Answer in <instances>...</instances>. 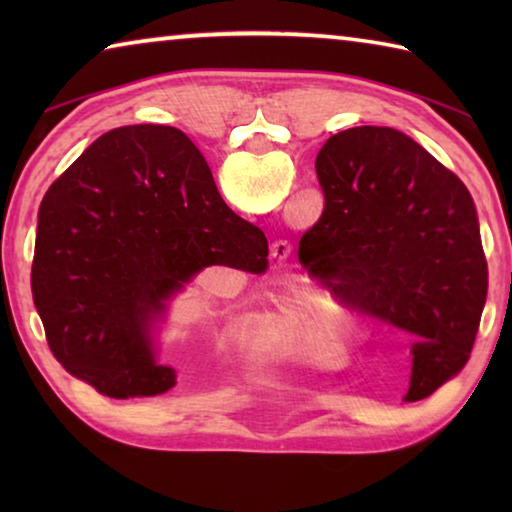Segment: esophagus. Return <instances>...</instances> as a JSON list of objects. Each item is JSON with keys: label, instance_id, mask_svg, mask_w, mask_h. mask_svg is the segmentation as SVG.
<instances>
[{"label": "esophagus", "instance_id": "esophagus-1", "mask_svg": "<svg viewBox=\"0 0 512 512\" xmlns=\"http://www.w3.org/2000/svg\"><path fill=\"white\" fill-rule=\"evenodd\" d=\"M271 255H273V259L275 262H287V259L291 257V244L289 241H284V239H280V241H275V244L271 246Z\"/></svg>", "mask_w": 512, "mask_h": 512}]
</instances>
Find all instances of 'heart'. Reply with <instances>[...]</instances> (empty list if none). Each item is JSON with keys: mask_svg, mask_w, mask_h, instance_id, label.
<instances>
[{"mask_svg": "<svg viewBox=\"0 0 512 512\" xmlns=\"http://www.w3.org/2000/svg\"><path fill=\"white\" fill-rule=\"evenodd\" d=\"M334 316V309L320 296L291 291L280 305L255 325V341L266 352L300 359L314 352L320 329Z\"/></svg>", "mask_w": 512, "mask_h": 512, "instance_id": "1", "label": "heart"}]
</instances>
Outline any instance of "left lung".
<instances>
[{"mask_svg":"<svg viewBox=\"0 0 512 512\" xmlns=\"http://www.w3.org/2000/svg\"><path fill=\"white\" fill-rule=\"evenodd\" d=\"M325 207L298 259L345 305L413 336L406 402L463 370L488 296L467 187L395 128L329 137L316 158Z\"/></svg>","mask_w":512,"mask_h":512,"instance_id":"8db88e82","label":"left lung"}]
</instances>
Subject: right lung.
I'll list each match as a JSON object with an SVG mask.
<instances>
[{
    "label": "right lung",
    "instance_id": "1",
    "mask_svg": "<svg viewBox=\"0 0 512 512\" xmlns=\"http://www.w3.org/2000/svg\"><path fill=\"white\" fill-rule=\"evenodd\" d=\"M268 241L223 203L212 171L171 126L101 135L42 198L33 302L54 357L97 393H167L151 323L205 266L268 268Z\"/></svg>",
    "mask_w": 512,
    "mask_h": 512
}]
</instances>
